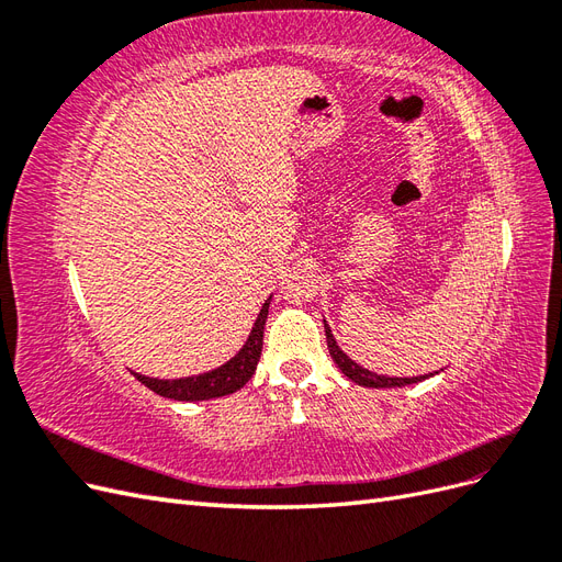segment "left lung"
I'll use <instances>...</instances> for the list:
<instances>
[{
  "instance_id": "left-lung-1",
  "label": "left lung",
  "mask_w": 562,
  "mask_h": 562,
  "mask_svg": "<svg viewBox=\"0 0 562 562\" xmlns=\"http://www.w3.org/2000/svg\"><path fill=\"white\" fill-rule=\"evenodd\" d=\"M323 328H326V339H328V351H330V356H333V361L337 363V368L345 372V375L351 380V382H356V384H361V386H372V389H389V386H407V384H417V382H422V380H429V378H434L431 372L429 375H419V378H389V375H378V372H372V370H368V368H363V366H359L356 361H351L349 356L339 349V345H337V339H335V335H333V330H330V326H328V321L323 318Z\"/></svg>"
}]
</instances>
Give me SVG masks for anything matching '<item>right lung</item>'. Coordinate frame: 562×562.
<instances>
[{"instance_id": "right-lung-1", "label": "right lung", "mask_w": 562, "mask_h": 562, "mask_svg": "<svg viewBox=\"0 0 562 562\" xmlns=\"http://www.w3.org/2000/svg\"><path fill=\"white\" fill-rule=\"evenodd\" d=\"M269 304H271V295L265 300L262 310H260L258 318H255L244 347L223 366H217L209 372H199V375L173 378V380L147 378L135 370H131V372L135 375V380L143 382L147 389L155 391V394H159L164 398H173V401H209V398L234 394L236 389H241L252 378L255 368H258Z\"/></svg>"}]
</instances>
